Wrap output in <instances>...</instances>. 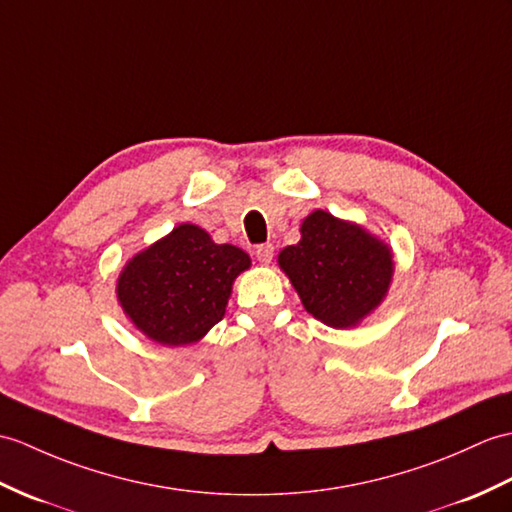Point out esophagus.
<instances>
[{"label":"esophagus","mask_w":512,"mask_h":512,"mask_svg":"<svg viewBox=\"0 0 512 512\" xmlns=\"http://www.w3.org/2000/svg\"><path fill=\"white\" fill-rule=\"evenodd\" d=\"M255 255H257V259L261 261V264H270L272 255H275V246H272V244H261V246H257Z\"/></svg>","instance_id":"obj_1"}]
</instances>
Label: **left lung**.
Segmentation results:
<instances>
[{
	"label": "left lung",
	"mask_w": 512,
	"mask_h": 512,
	"mask_svg": "<svg viewBox=\"0 0 512 512\" xmlns=\"http://www.w3.org/2000/svg\"><path fill=\"white\" fill-rule=\"evenodd\" d=\"M277 261L305 310L334 329L355 327L371 316L395 277L388 242L325 209L301 220L299 244L285 246Z\"/></svg>",
	"instance_id": "8db88e82"
}]
</instances>
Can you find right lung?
<instances>
[{"instance_id": "right-lung-1", "label": "right lung", "mask_w": 512, "mask_h": 512, "mask_svg": "<svg viewBox=\"0 0 512 512\" xmlns=\"http://www.w3.org/2000/svg\"><path fill=\"white\" fill-rule=\"evenodd\" d=\"M248 268L242 248L216 244L198 224L183 222L126 261L115 283L117 303L148 340L185 347L224 318L233 283Z\"/></svg>"}]
</instances>
